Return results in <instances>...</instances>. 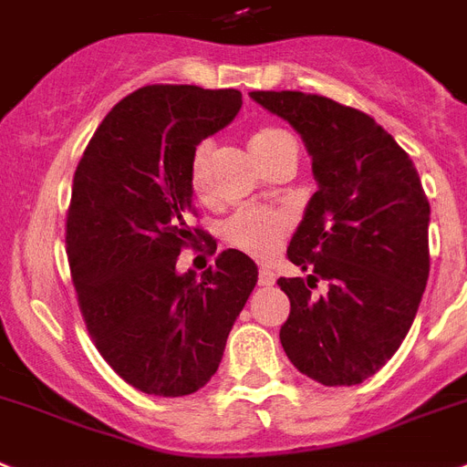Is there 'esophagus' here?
Here are the masks:
<instances>
[{"instance_id":"1","label":"esophagus","mask_w":467,"mask_h":467,"mask_svg":"<svg viewBox=\"0 0 467 467\" xmlns=\"http://www.w3.org/2000/svg\"><path fill=\"white\" fill-rule=\"evenodd\" d=\"M257 281H260V285H274V283H276V274H274L272 269H266V266H262Z\"/></svg>"}]
</instances>
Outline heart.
<instances>
[{
  "label": "heart",
  "mask_w": 467,
  "mask_h": 467,
  "mask_svg": "<svg viewBox=\"0 0 467 467\" xmlns=\"http://www.w3.org/2000/svg\"><path fill=\"white\" fill-rule=\"evenodd\" d=\"M295 139L278 127H262L250 137V150L257 162L265 165L281 150L293 149ZM210 158H213V141H201L191 153L189 182L195 193H205L210 179ZM288 217L266 207H243L231 214L222 224V236L231 248L250 254L254 260H272L281 248L283 236L288 234Z\"/></svg>",
  "instance_id": "1"
}]
</instances>
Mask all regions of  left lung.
<instances>
[{"label": "left lung", "instance_id": "1", "mask_svg": "<svg viewBox=\"0 0 467 467\" xmlns=\"http://www.w3.org/2000/svg\"><path fill=\"white\" fill-rule=\"evenodd\" d=\"M288 119L318 191L288 245L306 278H278L290 300L281 345L326 388L358 385L411 328L430 274V202L409 158L370 115L302 91H250ZM318 280L329 290L311 295Z\"/></svg>", "mask_w": 467, "mask_h": 467}]
</instances>
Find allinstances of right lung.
I'll return each mask as SVG.
<instances>
[{"mask_svg":"<svg viewBox=\"0 0 467 467\" xmlns=\"http://www.w3.org/2000/svg\"><path fill=\"white\" fill-rule=\"evenodd\" d=\"M241 106L238 89L141 87L103 118L75 170L66 250L79 312L110 368L146 394L201 389L257 283L241 250L219 253L201 278L177 272L202 236L189 226L191 153Z\"/></svg>","mask_w":467,"mask_h":467,"instance_id":"obj_1","label":"right lung"}]
</instances>
